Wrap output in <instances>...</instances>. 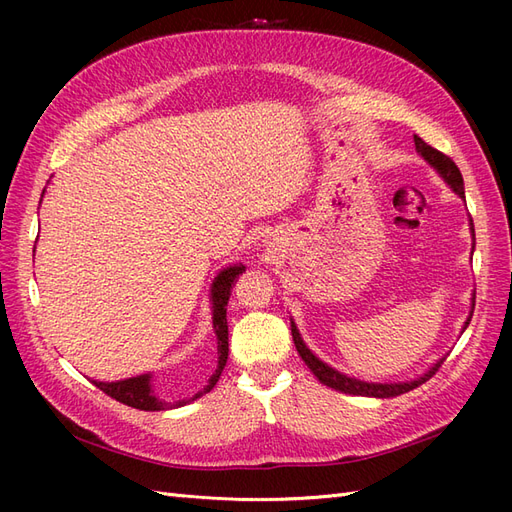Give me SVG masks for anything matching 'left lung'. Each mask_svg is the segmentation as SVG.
<instances>
[{"mask_svg":"<svg viewBox=\"0 0 512 512\" xmlns=\"http://www.w3.org/2000/svg\"><path fill=\"white\" fill-rule=\"evenodd\" d=\"M414 145H416V151L421 153V156L444 177V181H446L448 185H451V188H453L461 198H466V192H463V177H461V173H459L457 164H455L451 158H448L446 153H442V151H438V149H433L431 145H427V143L423 141V138L414 136ZM470 222H472V220H470ZM472 232H474V226H472ZM472 247H474V245H472ZM474 299H476V294H474ZM472 307H474V305H472ZM470 318H472V314H470ZM470 318H468V322H466V327L470 324ZM290 327H292L294 346H297V350H299V354H301V359L305 361V365H307L309 369H312V374H314L322 384H327V386H331V389L348 393V395L382 397V399H384V397H397V395L408 393V391L416 389V386H421L423 382H427V380L442 367V363L446 361V356H444V359H440L436 365H433L425 376L416 378V380H410V382H397V384L363 382V380H356V378H348V376H344V374H339V371H335V369L329 367L327 363H322V361L318 359V356H314L312 352H309V348L303 344V339H301L297 327H294V322H290ZM466 327H463V329H466Z\"/></svg>","mask_w":512,"mask_h":512,"instance_id":"8db88e82","label":"left lung"}]
</instances>
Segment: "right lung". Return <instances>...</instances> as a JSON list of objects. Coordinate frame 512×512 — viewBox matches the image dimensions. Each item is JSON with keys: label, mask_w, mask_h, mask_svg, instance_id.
Masks as SVG:
<instances>
[{"label": "right lung", "mask_w": 512, "mask_h": 512, "mask_svg": "<svg viewBox=\"0 0 512 512\" xmlns=\"http://www.w3.org/2000/svg\"><path fill=\"white\" fill-rule=\"evenodd\" d=\"M245 271L243 265L237 267H228L224 269L218 277H215V282L211 286V299H213V331H215V339H218V365H215L213 374L209 376V380L205 382L203 389H200L196 395H192L190 399H181L175 401V404H164L156 395L151 391V376H136V378H128V380H119V382H94L100 391H104L108 397H113L121 404L132 406L136 410H166V408H179L190 404V401L203 397L205 393H209L215 382L220 380L222 376V369L226 365L228 359V324H226V305L230 299V292L232 286H235L237 277Z\"/></svg>", "instance_id": "right-lung-1"}]
</instances>
